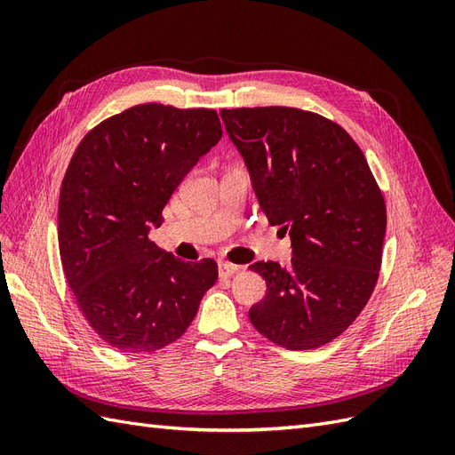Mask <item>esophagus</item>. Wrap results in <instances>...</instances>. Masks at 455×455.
<instances>
[{
	"label": "esophagus",
	"mask_w": 455,
	"mask_h": 455,
	"mask_svg": "<svg viewBox=\"0 0 455 455\" xmlns=\"http://www.w3.org/2000/svg\"><path fill=\"white\" fill-rule=\"evenodd\" d=\"M239 271H241V267H239V266L228 264V261H220V266H218V273H220V277H222V279L233 277V275L239 273Z\"/></svg>",
	"instance_id": "obj_1"
}]
</instances>
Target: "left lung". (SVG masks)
Here are the masks:
<instances>
[{
    "label": "left lung",
    "instance_id": "obj_1",
    "mask_svg": "<svg viewBox=\"0 0 455 455\" xmlns=\"http://www.w3.org/2000/svg\"><path fill=\"white\" fill-rule=\"evenodd\" d=\"M259 209L292 241L291 266L256 261L266 298L251 307L261 336L291 351L336 339L374 291L385 201L366 157L334 121L298 108L220 112Z\"/></svg>",
    "mask_w": 455,
    "mask_h": 455
}]
</instances>
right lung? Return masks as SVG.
<instances>
[{"label": "right lung", "mask_w": 455, "mask_h": 455, "mask_svg": "<svg viewBox=\"0 0 455 455\" xmlns=\"http://www.w3.org/2000/svg\"><path fill=\"white\" fill-rule=\"evenodd\" d=\"M220 139L214 109L140 104L102 121L77 146L60 188L59 249L81 313L108 346L123 353L169 346L216 283L214 259H178L149 231Z\"/></svg>", "instance_id": "add662e5"}]
</instances>
